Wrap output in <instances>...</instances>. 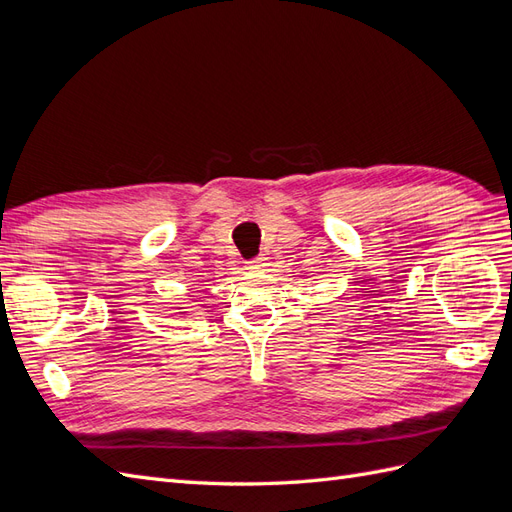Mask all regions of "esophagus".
Here are the masks:
<instances>
[{"label":"esophagus","mask_w":512,"mask_h":512,"mask_svg":"<svg viewBox=\"0 0 512 512\" xmlns=\"http://www.w3.org/2000/svg\"><path fill=\"white\" fill-rule=\"evenodd\" d=\"M262 267H267V258L265 256H258L256 260L247 262V269H250V271H260Z\"/></svg>","instance_id":"obj_1"}]
</instances>
